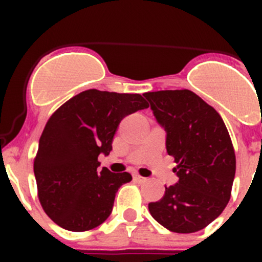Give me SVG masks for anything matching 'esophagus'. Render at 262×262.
I'll use <instances>...</instances> for the list:
<instances>
[{
    "label": "esophagus",
    "instance_id": "1",
    "mask_svg": "<svg viewBox=\"0 0 262 262\" xmlns=\"http://www.w3.org/2000/svg\"><path fill=\"white\" fill-rule=\"evenodd\" d=\"M133 179H134V181H137V182H144L147 180L146 178H143V176H141V175H134Z\"/></svg>",
    "mask_w": 262,
    "mask_h": 262
}]
</instances>
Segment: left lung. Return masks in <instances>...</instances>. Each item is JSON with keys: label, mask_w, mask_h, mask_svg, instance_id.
<instances>
[{"label": "left lung", "mask_w": 262, "mask_h": 262, "mask_svg": "<svg viewBox=\"0 0 262 262\" xmlns=\"http://www.w3.org/2000/svg\"><path fill=\"white\" fill-rule=\"evenodd\" d=\"M179 181L166 187L150 215L168 231L192 233L221 215L231 198L236 156L223 119L190 90L146 92Z\"/></svg>", "instance_id": "left-lung-1"}]
</instances>
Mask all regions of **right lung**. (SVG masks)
<instances>
[{
	"label": "right lung",
	"instance_id": "right-lung-1",
	"mask_svg": "<svg viewBox=\"0 0 262 262\" xmlns=\"http://www.w3.org/2000/svg\"><path fill=\"white\" fill-rule=\"evenodd\" d=\"M148 106L139 94L87 90L50 116L39 139L34 173L39 202L54 223L83 232L106 221L116 191L132 175L100 171L97 157L113 149L123 118Z\"/></svg>",
	"mask_w": 262,
	"mask_h": 262
}]
</instances>
